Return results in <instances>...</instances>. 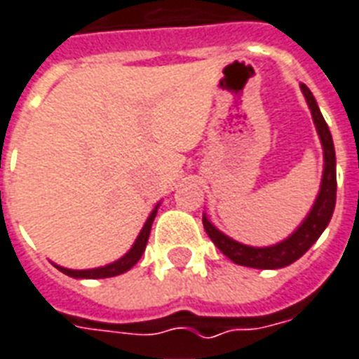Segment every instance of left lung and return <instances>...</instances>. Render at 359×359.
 Here are the masks:
<instances>
[{"mask_svg":"<svg viewBox=\"0 0 359 359\" xmlns=\"http://www.w3.org/2000/svg\"><path fill=\"white\" fill-rule=\"evenodd\" d=\"M302 94H304L306 101L310 104L311 116L316 121L317 133L321 136L323 149H325V171H323V182L321 191L317 195V201L308 217L304 219L299 229L295 230V234H291L290 238L278 245L264 247V249H256V247L241 245L238 241L230 240L225 234H221L219 230L215 229L206 217H203V225H205L206 234L210 236V240L214 241L215 247L226 256L230 260L238 265H247V267H256V269H278V267H285V265L293 264L304 255L306 250L310 249L319 236L323 234V230L330 223L332 214H334V206H336V151H334V142H332V134L328 125H326L325 118H323L321 110L317 107V101L310 88L306 84H301Z\"/></svg>","mask_w":359,"mask_h":359,"instance_id":"left-lung-1","label":"left lung"}]
</instances>
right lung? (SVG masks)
<instances>
[{
    "mask_svg": "<svg viewBox=\"0 0 359 359\" xmlns=\"http://www.w3.org/2000/svg\"><path fill=\"white\" fill-rule=\"evenodd\" d=\"M154 215H156V210H153L149 215V219L145 221L144 229L140 232L138 240L134 241L133 249L127 252V255L121 258V260L114 262L110 265H104V267H97V269H88V271H74V269H64V267H58V271H62L64 275L74 276V278H109V276H116L121 275L125 271H129L136 262L142 258L144 255L145 245H147V240H149V232H151V225H153Z\"/></svg>",
    "mask_w": 359,
    "mask_h": 359,
    "instance_id": "1",
    "label": "right lung"
}]
</instances>
